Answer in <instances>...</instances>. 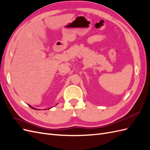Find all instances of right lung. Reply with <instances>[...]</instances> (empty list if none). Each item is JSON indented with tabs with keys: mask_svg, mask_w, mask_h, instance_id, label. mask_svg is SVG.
<instances>
[{
	"mask_svg": "<svg viewBox=\"0 0 150 150\" xmlns=\"http://www.w3.org/2000/svg\"><path fill=\"white\" fill-rule=\"evenodd\" d=\"M30 106V108H33V109H34V110H36V109H35V108H33V107H32V106Z\"/></svg>",
	"mask_w": 150,
	"mask_h": 150,
	"instance_id": "1",
	"label": "right lung"
}]
</instances>
